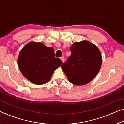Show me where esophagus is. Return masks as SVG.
Listing matches in <instances>:
<instances>
[{"label": "esophagus", "mask_w": 124, "mask_h": 124, "mask_svg": "<svg viewBox=\"0 0 124 124\" xmlns=\"http://www.w3.org/2000/svg\"><path fill=\"white\" fill-rule=\"evenodd\" d=\"M61 60H62V61L63 62H64V57H61Z\"/></svg>", "instance_id": "esophagus-1"}]
</instances>
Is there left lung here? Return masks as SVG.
<instances>
[{
    "mask_svg": "<svg viewBox=\"0 0 124 124\" xmlns=\"http://www.w3.org/2000/svg\"><path fill=\"white\" fill-rule=\"evenodd\" d=\"M70 50L72 54L62 64V70L73 84H87L95 78L101 67V53L96 45L87 40L73 43Z\"/></svg>",
    "mask_w": 124,
    "mask_h": 124,
    "instance_id": "obj_1",
    "label": "left lung"
}]
</instances>
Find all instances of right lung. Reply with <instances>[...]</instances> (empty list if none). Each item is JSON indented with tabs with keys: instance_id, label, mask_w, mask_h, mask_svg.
<instances>
[{
	"instance_id": "add662e5",
	"label": "right lung",
	"mask_w": 124,
	"mask_h": 124,
	"mask_svg": "<svg viewBox=\"0 0 124 124\" xmlns=\"http://www.w3.org/2000/svg\"><path fill=\"white\" fill-rule=\"evenodd\" d=\"M17 62L23 75L37 85L47 83L54 70L62 63L60 58L54 56L53 48L35 41L29 42L22 48Z\"/></svg>"
}]
</instances>
